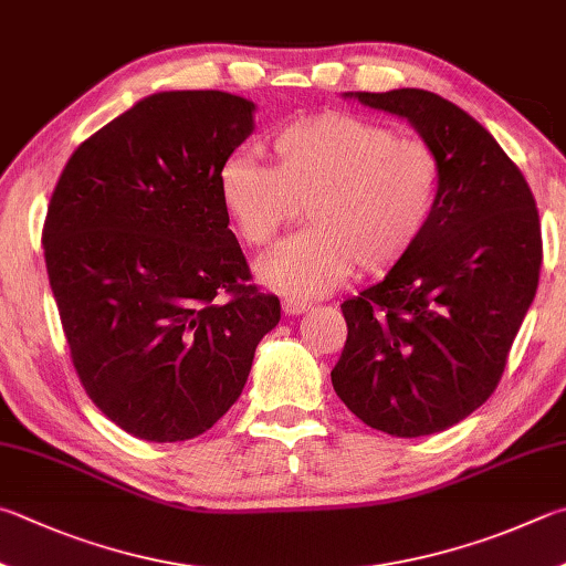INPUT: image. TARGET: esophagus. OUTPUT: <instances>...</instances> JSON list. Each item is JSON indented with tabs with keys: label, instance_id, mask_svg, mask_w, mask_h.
Here are the masks:
<instances>
[{
	"label": "esophagus",
	"instance_id": "34e87169",
	"mask_svg": "<svg viewBox=\"0 0 566 566\" xmlns=\"http://www.w3.org/2000/svg\"><path fill=\"white\" fill-rule=\"evenodd\" d=\"M306 310H310V304H306V302L292 300V296H284V300H282V312H284V314L296 316V314H304Z\"/></svg>",
	"mask_w": 566,
	"mask_h": 566
}]
</instances>
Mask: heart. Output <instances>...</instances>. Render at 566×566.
I'll return each instance as SVG.
<instances>
[{"instance_id": "obj_1", "label": "heart", "mask_w": 566, "mask_h": 566, "mask_svg": "<svg viewBox=\"0 0 566 566\" xmlns=\"http://www.w3.org/2000/svg\"><path fill=\"white\" fill-rule=\"evenodd\" d=\"M272 166L244 153L222 163L224 212L250 248H270L306 208L310 232L256 264V280L292 300H314L352 274L398 262L433 214L440 166L423 140L352 113L296 118L270 140Z\"/></svg>"}]
</instances>
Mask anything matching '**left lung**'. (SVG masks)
I'll return each mask as SVG.
<instances>
[{"label": "left lung", "mask_w": 566, "mask_h": 566, "mask_svg": "<svg viewBox=\"0 0 566 566\" xmlns=\"http://www.w3.org/2000/svg\"><path fill=\"white\" fill-rule=\"evenodd\" d=\"M408 120L440 166L423 234L384 282L342 304L348 326L336 396L388 436L440 433L480 408L505 371L537 294L539 214L520 168L488 128L423 88L348 91Z\"/></svg>", "instance_id": "left-lung-1"}]
</instances>
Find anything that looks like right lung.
Here are the masks:
<instances>
[{"instance_id": "add662e5", "label": "right lung", "mask_w": 566, "mask_h": 566, "mask_svg": "<svg viewBox=\"0 0 566 566\" xmlns=\"http://www.w3.org/2000/svg\"><path fill=\"white\" fill-rule=\"evenodd\" d=\"M254 111L224 91L140 98L81 143L51 195L41 242L76 374L101 413L150 443L218 423L280 324L218 185Z\"/></svg>"}]
</instances>
